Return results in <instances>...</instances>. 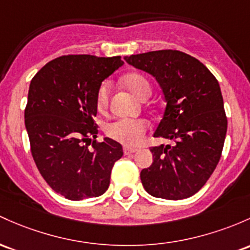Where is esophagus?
Masks as SVG:
<instances>
[{
	"instance_id": "34e87169",
	"label": "esophagus",
	"mask_w": 250,
	"mask_h": 250,
	"mask_svg": "<svg viewBox=\"0 0 250 250\" xmlns=\"http://www.w3.org/2000/svg\"><path fill=\"white\" fill-rule=\"evenodd\" d=\"M123 152H125V155H130V154H133V153H135L136 149H131V148L125 147V149H123Z\"/></svg>"
}]
</instances>
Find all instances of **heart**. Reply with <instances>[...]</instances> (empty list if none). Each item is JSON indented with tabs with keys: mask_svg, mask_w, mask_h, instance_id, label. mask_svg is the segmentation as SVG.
<instances>
[{
	"mask_svg": "<svg viewBox=\"0 0 250 250\" xmlns=\"http://www.w3.org/2000/svg\"><path fill=\"white\" fill-rule=\"evenodd\" d=\"M123 83L128 90L139 100L149 97L150 84L149 82L140 73H130L123 78ZM110 83L103 82L97 91V108L104 110L108 105L109 94H110ZM147 130V122L144 120L120 119L109 123L105 127V134L109 138L125 145L127 147L138 146L144 140V135Z\"/></svg>",
	"mask_w": 250,
	"mask_h": 250,
	"instance_id": "heart-1",
	"label": "heart"
}]
</instances>
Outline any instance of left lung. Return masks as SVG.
Wrapping results in <instances>:
<instances>
[{
    "label": "left lung",
    "instance_id": "left-lung-1",
    "mask_svg": "<svg viewBox=\"0 0 250 250\" xmlns=\"http://www.w3.org/2000/svg\"><path fill=\"white\" fill-rule=\"evenodd\" d=\"M125 60L160 85L166 108L153 136L172 141L150 148L153 164L141 171L142 185L156 198H188L215 171L226 140L228 121L217 79L198 59L173 49Z\"/></svg>",
    "mask_w": 250,
    "mask_h": 250
}]
</instances>
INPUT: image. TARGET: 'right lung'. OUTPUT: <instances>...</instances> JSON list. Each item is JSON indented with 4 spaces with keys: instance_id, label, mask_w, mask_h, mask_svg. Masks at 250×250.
I'll return each instance as SVG.
<instances>
[{
    "instance_id": "obj_1",
    "label": "right lung",
    "mask_w": 250,
    "mask_h": 250,
    "mask_svg": "<svg viewBox=\"0 0 250 250\" xmlns=\"http://www.w3.org/2000/svg\"><path fill=\"white\" fill-rule=\"evenodd\" d=\"M123 64L121 57L62 56L47 62L29 85L24 125L33 159L52 190L70 201L103 194L123 155L115 140L96 142L94 120L101 84Z\"/></svg>"
}]
</instances>
